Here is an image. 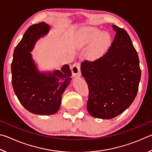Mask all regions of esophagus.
Returning <instances> with one entry per match:
<instances>
[{
	"mask_svg": "<svg viewBox=\"0 0 152 152\" xmlns=\"http://www.w3.org/2000/svg\"><path fill=\"white\" fill-rule=\"evenodd\" d=\"M72 72L74 76H80V62L78 61L72 67Z\"/></svg>",
	"mask_w": 152,
	"mask_h": 152,
	"instance_id": "34e87169",
	"label": "esophagus"
}]
</instances>
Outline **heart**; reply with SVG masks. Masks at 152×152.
Listing matches in <instances>:
<instances>
[{
  "label": "heart",
  "mask_w": 152,
  "mask_h": 152,
  "mask_svg": "<svg viewBox=\"0 0 152 152\" xmlns=\"http://www.w3.org/2000/svg\"><path fill=\"white\" fill-rule=\"evenodd\" d=\"M85 40L87 43L94 42L89 56L91 59H97L107 50L110 44V37L107 33H102L97 29H88L86 30Z\"/></svg>",
  "instance_id": "1"
}]
</instances>
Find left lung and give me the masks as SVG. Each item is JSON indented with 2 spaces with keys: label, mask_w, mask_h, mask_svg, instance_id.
I'll list each match as a JSON object with an SVG mask.
<instances>
[{
  "label": "left lung",
  "mask_w": 152,
  "mask_h": 152,
  "mask_svg": "<svg viewBox=\"0 0 152 152\" xmlns=\"http://www.w3.org/2000/svg\"><path fill=\"white\" fill-rule=\"evenodd\" d=\"M114 39L104 54L81 64L88 87L87 110L91 116L109 119L132 104L141 79L137 51L126 31L113 25Z\"/></svg>",
  "instance_id": "left-lung-1"
}]
</instances>
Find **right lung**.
Segmentation results:
<instances>
[{"label": "right lung", "mask_w": 152, "mask_h": 152, "mask_svg": "<svg viewBox=\"0 0 152 152\" xmlns=\"http://www.w3.org/2000/svg\"><path fill=\"white\" fill-rule=\"evenodd\" d=\"M49 29L44 22L28 28L15 48L11 63L12 85L17 99L28 111L42 115L58 112L63 92L72 80L68 65L52 73H40L36 70L30 51L36 41L47 34Z\"/></svg>", "instance_id": "add662e5"}]
</instances>
